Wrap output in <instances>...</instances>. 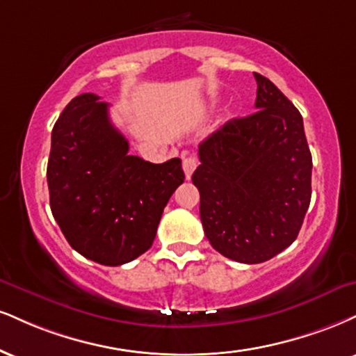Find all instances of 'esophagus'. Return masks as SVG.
Returning a JSON list of instances; mask_svg holds the SVG:
<instances>
[{
	"label": "esophagus",
	"instance_id": "1",
	"mask_svg": "<svg viewBox=\"0 0 356 356\" xmlns=\"http://www.w3.org/2000/svg\"><path fill=\"white\" fill-rule=\"evenodd\" d=\"M195 167H197V159H195V157H192V156L184 157L182 169H184V174H186L187 179H191V175L195 170Z\"/></svg>",
	"mask_w": 356,
	"mask_h": 356
}]
</instances>
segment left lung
<instances>
[{"label": "left lung", "mask_w": 356, "mask_h": 356, "mask_svg": "<svg viewBox=\"0 0 356 356\" xmlns=\"http://www.w3.org/2000/svg\"><path fill=\"white\" fill-rule=\"evenodd\" d=\"M257 113L235 118L199 145L192 182L205 237L219 254L260 264L297 238L312 197V154L303 119L262 74Z\"/></svg>", "instance_id": "8db88e82"}]
</instances>
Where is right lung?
I'll list each match as a JSON object with an SVG mask.
<instances>
[{
    "mask_svg": "<svg viewBox=\"0 0 356 356\" xmlns=\"http://www.w3.org/2000/svg\"><path fill=\"white\" fill-rule=\"evenodd\" d=\"M127 152L109 104L92 92L74 97L51 134L53 217L76 252L109 267L151 248L164 207L186 177L179 157L152 164Z\"/></svg>",
    "mask_w": 356,
    "mask_h": 356,
    "instance_id": "1",
    "label": "right lung"
}]
</instances>
